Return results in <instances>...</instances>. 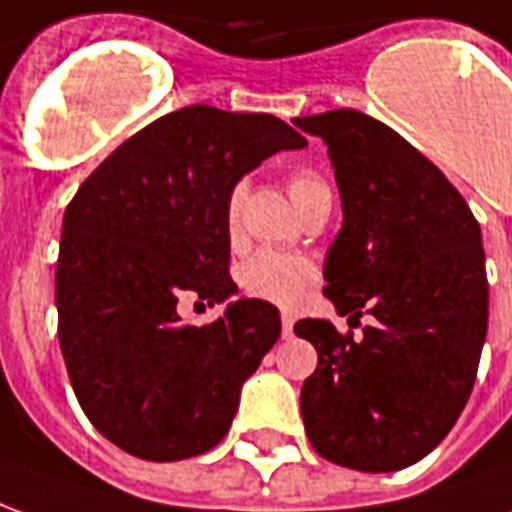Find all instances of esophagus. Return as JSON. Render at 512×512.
<instances>
[{
    "mask_svg": "<svg viewBox=\"0 0 512 512\" xmlns=\"http://www.w3.org/2000/svg\"><path fill=\"white\" fill-rule=\"evenodd\" d=\"M293 315H290V312H285V315H282V337H290V334H293Z\"/></svg>",
    "mask_w": 512,
    "mask_h": 512,
    "instance_id": "obj_1",
    "label": "esophagus"
}]
</instances>
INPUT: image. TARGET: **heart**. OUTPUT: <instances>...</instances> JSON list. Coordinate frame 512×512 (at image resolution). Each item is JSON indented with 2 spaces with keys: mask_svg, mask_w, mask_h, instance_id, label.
I'll return each mask as SVG.
<instances>
[{
  "mask_svg": "<svg viewBox=\"0 0 512 512\" xmlns=\"http://www.w3.org/2000/svg\"><path fill=\"white\" fill-rule=\"evenodd\" d=\"M318 189H329V186L315 172L304 169V172H296L290 178V194H293L296 205ZM241 200H244V189L238 186L230 194V202H227V230L233 235L238 230ZM312 277H315V268H312L310 260L296 255H279V252H257L238 268V282L249 296L274 301V304H282V307H288V304L299 299L301 290L310 285Z\"/></svg>",
  "mask_w": 512,
  "mask_h": 512,
  "instance_id": "b5f03b06",
  "label": "heart"
}]
</instances>
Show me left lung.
<instances>
[{"instance_id":"left-lung-1","label":"left lung","mask_w":512,"mask_h":512,"mask_svg":"<svg viewBox=\"0 0 512 512\" xmlns=\"http://www.w3.org/2000/svg\"><path fill=\"white\" fill-rule=\"evenodd\" d=\"M321 136L343 202L323 263L337 315L376 318L362 340L332 321L293 332L318 351L301 386L310 444L356 472H397L436 450L472 395L488 332L480 224L403 136L354 109L293 120Z\"/></svg>"}]
</instances>
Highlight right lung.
I'll list each match as a JSON object with an SVG mask.
<instances>
[{"mask_svg":"<svg viewBox=\"0 0 512 512\" xmlns=\"http://www.w3.org/2000/svg\"><path fill=\"white\" fill-rule=\"evenodd\" d=\"M304 145L266 112L186 106L117 147L65 208L62 356L87 419L128 455L191 458L233 425L244 381L279 340V310L238 299L208 327H186L177 299L238 293L230 194L268 156Z\"/></svg>","mask_w":512,"mask_h":512,"instance_id":"add662e5","label":"right lung"}]
</instances>
